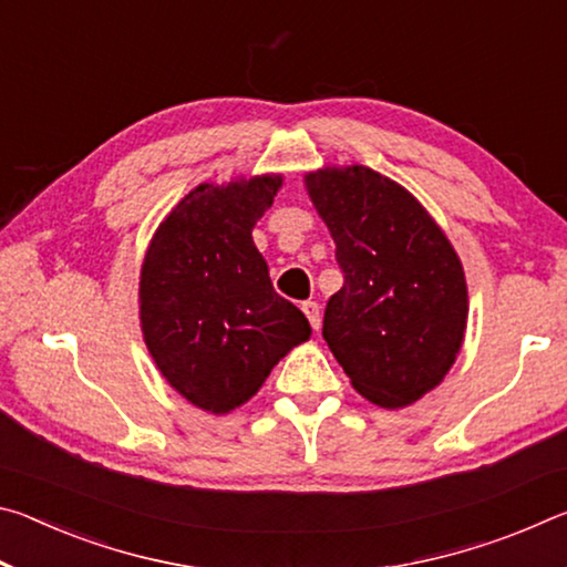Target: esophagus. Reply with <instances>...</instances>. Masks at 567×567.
<instances>
[{"label":"esophagus","instance_id":"obj_1","mask_svg":"<svg viewBox=\"0 0 567 567\" xmlns=\"http://www.w3.org/2000/svg\"><path fill=\"white\" fill-rule=\"evenodd\" d=\"M302 312H305V318L310 320L312 330H320V322H322L320 305H318V302H312V300H307V302H302Z\"/></svg>","mask_w":567,"mask_h":567}]
</instances>
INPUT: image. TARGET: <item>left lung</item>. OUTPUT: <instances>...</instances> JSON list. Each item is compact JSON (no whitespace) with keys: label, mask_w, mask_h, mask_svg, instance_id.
<instances>
[{"label":"left lung","mask_w":567,"mask_h":567,"mask_svg":"<svg viewBox=\"0 0 567 567\" xmlns=\"http://www.w3.org/2000/svg\"><path fill=\"white\" fill-rule=\"evenodd\" d=\"M305 189L344 272L322 338L364 400L408 408L445 380L463 348V262L420 199L375 169L320 167Z\"/></svg>","instance_id":"left-lung-1"}]
</instances>
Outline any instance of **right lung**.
I'll return each instance as SVG.
<instances>
[{
    "label": "right lung",
    "instance_id": "1",
    "mask_svg": "<svg viewBox=\"0 0 567 567\" xmlns=\"http://www.w3.org/2000/svg\"><path fill=\"white\" fill-rule=\"evenodd\" d=\"M282 187L267 172L203 182L162 219L140 270V328L162 378L192 405L227 415L310 340L305 315L272 290L252 229Z\"/></svg>",
    "mask_w": 567,
    "mask_h": 567
}]
</instances>
